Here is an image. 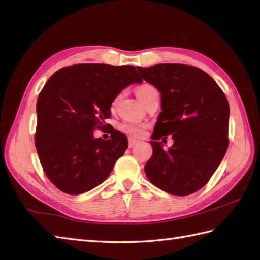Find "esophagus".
I'll use <instances>...</instances> for the list:
<instances>
[{
  "label": "esophagus",
  "instance_id": "esophagus-1",
  "mask_svg": "<svg viewBox=\"0 0 260 260\" xmlns=\"http://www.w3.org/2000/svg\"><path fill=\"white\" fill-rule=\"evenodd\" d=\"M138 142V140L134 139V138H129V148H132Z\"/></svg>",
  "mask_w": 260,
  "mask_h": 260
}]
</instances>
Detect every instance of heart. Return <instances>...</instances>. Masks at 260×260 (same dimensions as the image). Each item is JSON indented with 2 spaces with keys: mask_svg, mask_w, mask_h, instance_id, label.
I'll return each instance as SVG.
<instances>
[{
  "mask_svg": "<svg viewBox=\"0 0 260 260\" xmlns=\"http://www.w3.org/2000/svg\"><path fill=\"white\" fill-rule=\"evenodd\" d=\"M156 92H157V89L152 85H149V84H144V85L138 87L136 91L137 96L139 98V100L142 103H145L146 101ZM120 129L123 132H125V134H128L131 137H136V138L142 137L145 134V125L139 124V123L125 122V123H122L120 125Z\"/></svg>",
  "mask_w": 260,
  "mask_h": 260,
  "instance_id": "heart-1",
  "label": "heart"
}]
</instances>
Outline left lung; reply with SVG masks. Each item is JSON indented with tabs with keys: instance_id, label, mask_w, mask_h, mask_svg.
<instances>
[{
	"instance_id": "obj_1",
	"label": "left lung",
	"mask_w": 260,
	"mask_h": 260,
	"mask_svg": "<svg viewBox=\"0 0 260 260\" xmlns=\"http://www.w3.org/2000/svg\"><path fill=\"white\" fill-rule=\"evenodd\" d=\"M161 95V112L149 141L152 156L145 165L149 181L165 192L185 197L202 188L228 149L230 108L209 74L182 63L137 67ZM172 135L165 150L157 140Z\"/></svg>"
}]
</instances>
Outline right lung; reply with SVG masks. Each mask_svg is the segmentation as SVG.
<instances>
[{"instance_id":"1","label":"right lung","mask_w":260,"mask_h":260,"mask_svg":"<svg viewBox=\"0 0 260 260\" xmlns=\"http://www.w3.org/2000/svg\"><path fill=\"white\" fill-rule=\"evenodd\" d=\"M142 82L134 66L79 63L57 71L37 101L36 148L50 182L78 195L103 183L128 148L114 130L109 140L95 138L122 89Z\"/></svg>"}]
</instances>
